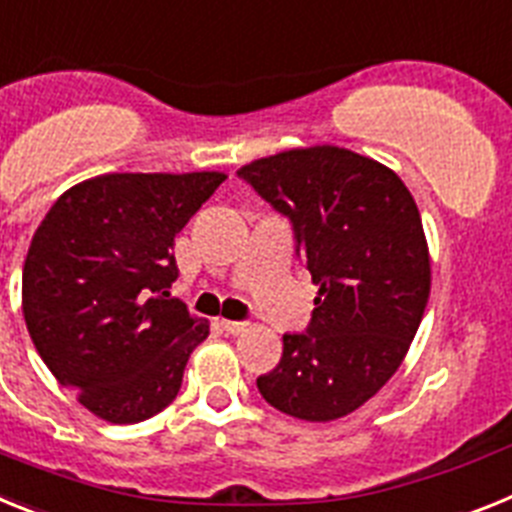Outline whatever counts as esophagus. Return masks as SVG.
Wrapping results in <instances>:
<instances>
[{
	"mask_svg": "<svg viewBox=\"0 0 512 512\" xmlns=\"http://www.w3.org/2000/svg\"><path fill=\"white\" fill-rule=\"evenodd\" d=\"M221 327H224L229 335H244V332H247V324H244V322H229V319H221Z\"/></svg>",
	"mask_w": 512,
	"mask_h": 512,
	"instance_id": "esophagus-1",
	"label": "esophagus"
}]
</instances>
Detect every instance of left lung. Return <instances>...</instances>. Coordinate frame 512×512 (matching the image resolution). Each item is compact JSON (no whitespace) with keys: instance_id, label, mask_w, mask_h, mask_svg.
<instances>
[{"instance_id":"1","label":"left lung","mask_w":512,"mask_h":512,"mask_svg":"<svg viewBox=\"0 0 512 512\" xmlns=\"http://www.w3.org/2000/svg\"><path fill=\"white\" fill-rule=\"evenodd\" d=\"M239 177L291 219L314 286L306 335H283L262 399L306 422L350 415L402 366L430 296L420 211L386 164L342 146L288 149Z\"/></svg>"}]
</instances>
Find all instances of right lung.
I'll return each instance as SVG.
<instances>
[{
    "label": "right lung",
    "mask_w": 512,
    "mask_h": 512,
    "mask_svg": "<svg viewBox=\"0 0 512 512\" xmlns=\"http://www.w3.org/2000/svg\"><path fill=\"white\" fill-rule=\"evenodd\" d=\"M226 172H110L56 198L22 265V314L56 381L113 425L177 397L208 322L170 299L175 234Z\"/></svg>",
    "instance_id": "add662e5"
}]
</instances>
